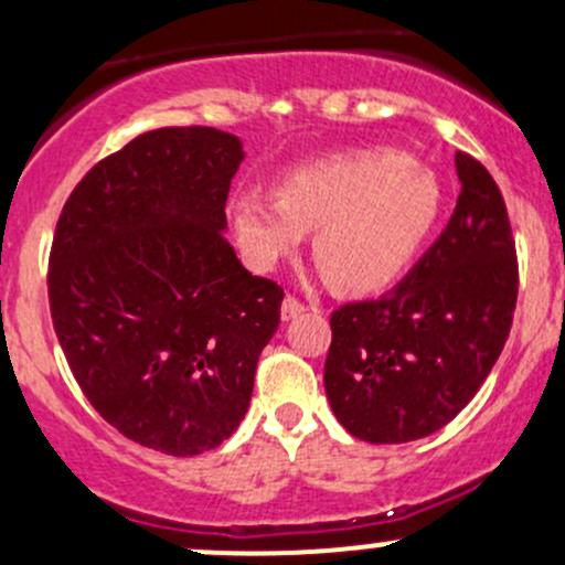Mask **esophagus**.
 Wrapping results in <instances>:
<instances>
[{"label": "esophagus", "instance_id": "esophagus-1", "mask_svg": "<svg viewBox=\"0 0 565 565\" xmlns=\"http://www.w3.org/2000/svg\"><path fill=\"white\" fill-rule=\"evenodd\" d=\"M302 311H306V306H302V302L297 300V297H292V295L284 297V302H281V319L284 321L297 319V316H300Z\"/></svg>", "mask_w": 565, "mask_h": 565}]
</instances>
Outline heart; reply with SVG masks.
<instances>
[{
	"mask_svg": "<svg viewBox=\"0 0 565 565\" xmlns=\"http://www.w3.org/2000/svg\"><path fill=\"white\" fill-rule=\"evenodd\" d=\"M443 188L429 166L394 150L316 160L284 177L276 201L241 195L231 203L235 238L246 259L273 270L316 231L321 270L353 295L399 281L439 220Z\"/></svg>",
	"mask_w": 565,
	"mask_h": 565,
	"instance_id": "obj_1",
	"label": "heart"
}]
</instances>
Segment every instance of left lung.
Returning <instances> with one entry per match:
<instances>
[{
	"instance_id": "8db88e82",
	"label": "left lung",
	"mask_w": 565,
	"mask_h": 565,
	"mask_svg": "<svg viewBox=\"0 0 565 565\" xmlns=\"http://www.w3.org/2000/svg\"><path fill=\"white\" fill-rule=\"evenodd\" d=\"M461 195L448 227L381 300L332 313L324 388L334 418L373 445L413 443L454 420L507 343L518 259L504 198L456 152Z\"/></svg>"
}]
</instances>
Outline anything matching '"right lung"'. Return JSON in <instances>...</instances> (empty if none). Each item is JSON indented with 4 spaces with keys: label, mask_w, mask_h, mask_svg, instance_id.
<instances>
[{
    "label": "right lung",
    "mask_w": 565,
    "mask_h": 565,
    "mask_svg": "<svg viewBox=\"0 0 565 565\" xmlns=\"http://www.w3.org/2000/svg\"><path fill=\"white\" fill-rule=\"evenodd\" d=\"M238 136L158 128L85 173L55 227L47 295L79 388L107 424L166 456L238 429L284 289L225 241Z\"/></svg>",
    "instance_id": "obj_1"
}]
</instances>
